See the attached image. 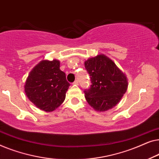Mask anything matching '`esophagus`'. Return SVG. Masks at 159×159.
<instances>
[{
  "label": "esophagus",
  "instance_id": "obj_1",
  "mask_svg": "<svg viewBox=\"0 0 159 159\" xmlns=\"http://www.w3.org/2000/svg\"><path fill=\"white\" fill-rule=\"evenodd\" d=\"M73 84H77V85H78V84H79V82H78L77 80H76L75 81L73 82Z\"/></svg>",
  "mask_w": 159,
  "mask_h": 159
}]
</instances>
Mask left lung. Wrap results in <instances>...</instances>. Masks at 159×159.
<instances>
[{
    "mask_svg": "<svg viewBox=\"0 0 159 159\" xmlns=\"http://www.w3.org/2000/svg\"><path fill=\"white\" fill-rule=\"evenodd\" d=\"M84 67L92 83L88 90H84L89 105L97 111H106L114 107L127 90L126 75L103 54L88 58L84 61Z\"/></svg>",
    "mask_w": 159,
    "mask_h": 159,
    "instance_id": "left-lung-1",
    "label": "left lung"
}]
</instances>
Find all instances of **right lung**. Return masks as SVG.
Instances as JSON below:
<instances>
[{
    "label": "right lung",
    "instance_id": "1",
    "mask_svg": "<svg viewBox=\"0 0 159 159\" xmlns=\"http://www.w3.org/2000/svg\"><path fill=\"white\" fill-rule=\"evenodd\" d=\"M70 84L60 70V61L43 60L30 71L25 85L28 98L34 105L51 112L61 105Z\"/></svg>",
    "mask_w": 159,
    "mask_h": 159
}]
</instances>
